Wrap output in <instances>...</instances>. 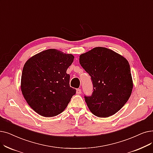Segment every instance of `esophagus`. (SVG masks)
<instances>
[{
  "instance_id": "esophagus-1",
  "label": "esophagus",
  "mask_w": 153,
  "mask_h": 153,
  "mask_svg": "<svg viewBox=\"0 0 153 153\" xmlns=\"http://www.w3.org/2000/svg\"><path fill=\"white\" fill-rule=\"evenodd\" d=\"M76 93L77 94H80L81 93V89H76Z\"/></svg>"
}]
</instances>
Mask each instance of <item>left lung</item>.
<instances>
[{"label":"left lung","instance_id":"1","mask_svg":"<svg viewBox=\"0 0 153 153\" xmlns=\"http://www.w3.org/2000/svg\"><path fill=\"white\" fill-rule=\"evenodd\" d=\"M79 62L93 84L92 95L84 96L91 112L100 117L116 114L127 102L133 88L128 61L113 51L97 47L79 56Z\"/></svg>","mask_w":153,"mask_h":153}]
</instances>
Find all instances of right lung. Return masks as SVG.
<instances>
[{
  "label": "right lung",
  "mask_w": 153,
  "mask_h": 153,
  "mask_svg": "<svg viewBox=\"0 0 153 153\" xmlns=\"http://www.w3.org/2000/svg\"><path fill=\"white\" fill-rule=\"evenodd\" d=\"M74 56L54 49L41 52L25 62L21 91L30 108L44 117H54L67 107L76 90L70 87L67 69Z\"/></svg>",
  "instance_id": "add662e5"
}]
</instances>
